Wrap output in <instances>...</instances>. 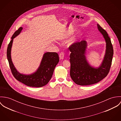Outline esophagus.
Wrapping results in <instances>:
<instances>
[{
    "label": "esophagus",
    "mask_w": 121,
    "mask_h": 121,
    "mask_svg": "<svg viewBox=\"0 0 121 121\" xmlns=\"http://www.w3.org/2000/svg\"><path fill=\"white\" fill-rule=\"evenodd\" d=\"M64 53L63 52H60V55H59L60 59V60H63L64 59Z\"/></svg>",
    "instance_id": "1"
}]
</instances>
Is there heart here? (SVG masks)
Listing matches in <instances>:
<instances>
[{"instance_id": "heart-1", "label": "heart", "mask_w": 121, "mask_h": 121, "mask_svg": "<svg viewBox=\"0 0 121 121\" xmlns=\"http://www.w3.org/2000/svg\"><path fill=\"white\" fill-rule=\"evenodd\" d=\"M72 34V33H71V32H69V33L68 34H67V35H66V37H65V38H69L70 37V36ZM81 33H80V32H78L76 35L72 39V40H71V43H72V44H73V43H76L77 41V40H78V39H79V38H80V36H81ZM65 39V38L64 39Z\"/></svg>"}]
</instances>
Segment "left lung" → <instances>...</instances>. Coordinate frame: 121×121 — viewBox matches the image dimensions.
<instances>
[{"label":"left lung","instance_id":"1","mask_svg":"<svg viewBox=\"0 0 121 121\" xmlns=\"http://www.w3.org/2000/svg\"><path fill=\"white\" fill-rule=\"evenodd\" d=\"M97 26L106 43L104 60L99 67L91 66L86 60V41L75 43L69 47L71 52L70 75L73 81L79 85H89L99 82L108 75L111 65L114 52L110 39L105 30L99 25Z\"/></svg>","mask_w":121,"mask_h":121}]
</instances>
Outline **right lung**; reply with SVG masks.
I'll use <instances>...</instances> for the list:
<instances>
[{
  "mask_svg": "<svg viewBox=\"0 0 121 121\" xmlns=\"http://www.w3.org/2000/svg\"><path fill=\"white\" fill-rule=\"evenodd\" d=\"M23 28L20 27L13 36L7 49V57L12 73L18 81L26 86L39 87L47 85L52 78L54 69L59 61L57 53L47 52L43 55L40 65L37 70L30 74L20 73L14 66L12 60L11 49L14 38L19 35Z\"/></svg>",
  "mask_w": 121,
  "mask_h": 121,
  "instance_id": "add662e5",
  "label": "right lung"
}]
</instances>
